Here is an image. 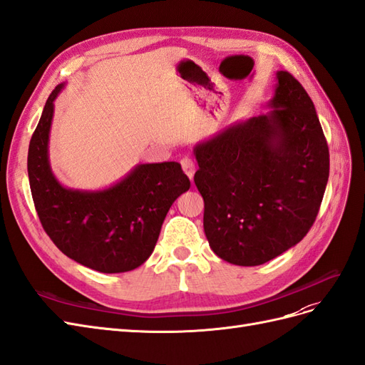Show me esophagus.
Masks as SVG:
<instances>
[{
	"label": "esophagus",
	"mask_w": 365,
	"mask_h": 365,
	"mask_svg": "<svg viewBox=\"0 0 365 365\" xmlns=\"http://www.w3.org/2000/svg\"><path fill=\"white\" fill-rule=\"evenodd\" d=\"M180 165H182V170L183 173L188 175V179L192 180L194 179V173H195V166H194V162L188 158H185L180 160Z\"/></svg>",
	"instance_id": "esophagus-1"
}]
</instances>
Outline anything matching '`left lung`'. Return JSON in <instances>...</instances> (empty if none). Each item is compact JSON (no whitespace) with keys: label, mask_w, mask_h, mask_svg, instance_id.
Instances as JSON below:
<instances>
[{"label":"left lung","mask_w":365,"mask_h":365,"mask_svg":"<svg viewBox=\"0 0 365 365\" xmlns=\"http://www.w3.org/2000/svg\"><path fill=\"white\" fill-rule=\"evenodd\" d=\"M267 108L194 147L206 238L217 257L237 266L267 263L303 240L329 180L315 106L290 73L277 71Z\"/></svg>","instance_id":"1"}]
</instances>
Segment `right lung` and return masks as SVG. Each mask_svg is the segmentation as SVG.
Returning a JSON list of instances; mask_svg holds the SVG:
<instances>
[{
  "mask_svg": "<svg viewBox=\"0 0 365 365\" xmlns=\"http://www.w3.org/2000/svg\"><path fill=\"white\" fill-rule=\"evenodd\" d=\"M66 84L48 96L29 145L27 173L44 231L59 251L103 274L128 272L154 251L171 205L190 190L180 163H140L103 190H75L51 171L48 139L55 101Z\"/></svg>",
  "mask_w": 365,
  "mask_h": 365,
  "instance_id": "add662e5",
  "label": "right lung"
}]
</instances>
